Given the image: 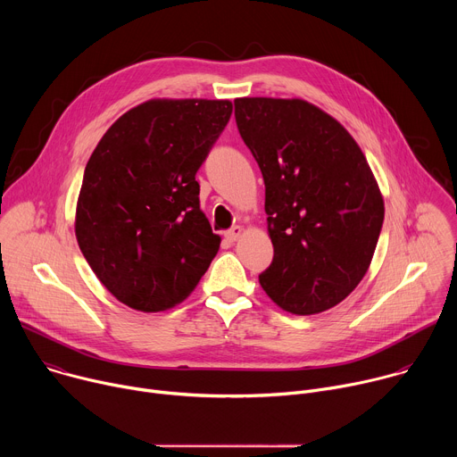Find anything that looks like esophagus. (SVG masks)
<instances>
[{
  "mask_svg": "<svg viewBox=\"0 0 457 457\" xmlns=\"http://www.w3.org/2000/svg\"><path fill=\"white\" fill-rule=\"evenodd\" d=\"M242 235V228L240 226H233L231 229H228L226 231V238L229 240V242H235V240H238V237Z\"/></svg>",
  "mask_w": 457,
  "mask_h": 457,
  "instance_id": "34e87169",
  "label": "esophagus"
}]
</instances>
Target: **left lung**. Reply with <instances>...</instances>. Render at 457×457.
Segmentation results:
<instances>
[{"label": "left lung", "instance_id": "8db88e82", "mask_svg": "<svg viewBox=\"0 0 457 457\" xmlns=\"http://www.w3.org/2000/svg\"><path fill=\"white\" fill-rule=\"evenodd\" d=\"M235 119L266 184L273 262L260 286L282 309L316 314L363 278L383 226V199L356 141L302 99H235Z\"/></svg>", "mask_w": 457, "mask_h": 457}]
</instances>
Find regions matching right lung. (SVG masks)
<instances>
[{"label": "right lung", "instance_id": "add662e5", "mask_svg": "<svg viewBox=\"0 0 457 457\" xmlns=\"http://www.w3.org/2000/svg\"><path fill=\"white\" fill-rule=\"evenodd\" d=\"M233 112L229 101L154 99L120 115L87 162L76 237L101 284L128 307L182 302L220 237L195 180Z\"/></svg>", "mask_w": 457, "mask_h": 457}]
</instances>
